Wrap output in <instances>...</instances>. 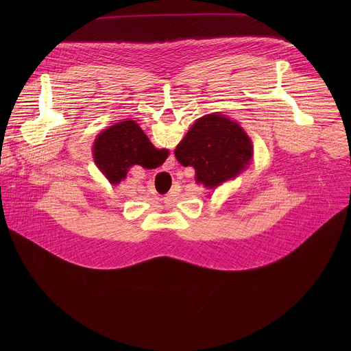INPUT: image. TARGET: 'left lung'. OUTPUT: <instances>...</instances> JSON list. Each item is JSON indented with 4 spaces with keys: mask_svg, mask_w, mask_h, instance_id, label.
Instances as JSON below:
<instances>
[{
    "mask_svg": "<svg viewBox=\"0 0 351 351\" xmlns=\"http://www.w3.org/2000/svg\"><path fill=\"white\" fill-rule=\"evenodd\" d=\"M252 156V140L241 126L218 114L197 119L175 149L179 164L193 167L195 182L210 189L239 175Z\"/></svg>",
    "mask_w": 351,
    "mask_h": 351,
    "instance_id": "8db88e82",
    "label": "left lung"
}]
</instances>
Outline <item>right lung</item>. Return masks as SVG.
Returning <instances> with one entry per match:
<instances>
[{
	"mask_svg": "<svg viewBox=\"0 0 351 351\" xmlns=\"http://www.w3.org/2000/svg\"><path fill=\"white\" fill-rule=\"evenodd\" d=\"M94 161L110 183L117 184L126 178L132 165L154 169L164 164L168 149H157L140 126L133 121L119 122L95 138Z\"/></svg>",
	"mask_w": 351,
	"mask_h": 351,
	"instance_id": "obj_1",
	"label": "right lung"
}]
</instances>
